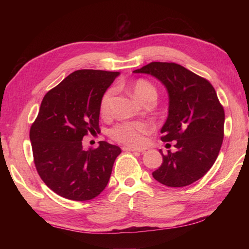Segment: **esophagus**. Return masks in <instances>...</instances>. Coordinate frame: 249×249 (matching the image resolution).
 Masks as SVG:
<instances>
[{"label": "esophagus", "instance_id": "1", "mask_svg": "<svg viewBox=\"0 0 249 249\" xmlns=\"http://www.w3.org/2000/svg\"><path fill=\"white\" fill-rule=\"evenodd\" d=\"M124 151H134V153H142L145 149L144 148H134V147H123Z\"/></svg>", "mask_w": 249, "mask_h": 249}]
</instances>
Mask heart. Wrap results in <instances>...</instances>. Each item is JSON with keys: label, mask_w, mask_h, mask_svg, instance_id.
Segmentation results:
<instances>
[{"label": "heart", "mask_w": 249, "mask_h": 249, "mask_svg": "<svg viewBox=\"0 0 249 249\" xmlns=\"http://www.w3.org/2000/svg\"><path fill=\"white\" fill-rule=\"evenodd\" d=\"M130 91L133 92L138 101L142 103H147L149 101L155 102L157 99V89L154 84L145 79H137L130 86ZM113 99V90H107L102 95L100 101V112L102 115H107L111 111V103ZM153 129V125L148 122H122L116 124L109 130V136L122 144L129 146H142L145 142V135Z\"/></svg>", "instance_id": "obj_1"}]
</instances>
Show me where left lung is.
Returning a JSON list of instances; mask_svg holds the SVG:
<instances>
[{"label":"left lung","instance_id":"1","mask_svg":"<svg viewBox=\"0 0 249 249\" xmlns=\"http://www.w3.org/2000/svg\"><path fill=\"white\" fill-rule=\"evenodd\" d=\"M160 80L169 93V114L161 128L162 142H176L154 178L170 188L201 179L214 165L224 138L225 113L209 80L175 62H150L134 71Z\"/></svg>","mask_w":249,"mask_h":249}]
</instances>
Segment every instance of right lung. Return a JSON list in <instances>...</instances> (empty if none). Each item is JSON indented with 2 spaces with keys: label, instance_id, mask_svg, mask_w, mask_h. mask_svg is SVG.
Listing matches in <instances>:
<instances>
[{
  "label": "right lung",
  "instance_id": "1",
  "mask_svg": "<svg viewBox=\"0 0 249 249\" xmlns=\"http://www.w3.org/2000/svg\"><path fill=\"white\" fill-rule=\"evenodd\" d=\"M117 75L114 71L77 70L41 101L29 130L34 163L58 196L88 201L107 187L121 148L102 141L98 148L86 150L82 140L100 132V101Z\"/></svg>",
  "mask_w": 249,
  "mask_h": 249
}]
</instances>
